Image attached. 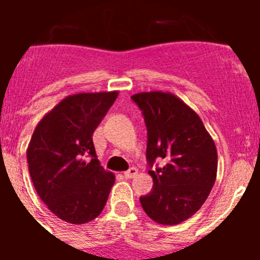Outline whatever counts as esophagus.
Segmentation results:
<instances>
[{
  "mask_svg": "<svg viewBox=\"0 0 260 260\" xmlns=\"http://www.w3.org/2000/svg\"><path fill=\"white\" fill-rule=\"evenodd\" d=\"M137 173H138L137 168H130L128 171H126L125 173H123V176H125L126 178H133V177L137 176Z\"/></svg>",
  "mask_w": 260,
  "mask_h": 260,
  "instance_id": "esophagus-1",
  "label": "esophagus"
}]
</instances>
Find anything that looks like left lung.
Here are the masks:
<instances>
[{"mask_svg":"<svg viewBox=\"0 0 260 260\" xmlns=\"http://www.w3.org/2000/svg\"><path fill=\"white\" fill-rule=\"evenodd\" d=\"M132 99L143 112L148 165L158 157L167 161L148 171L153 189L141 197L142 207L158 224H180L198 212L215 185V142L201 117L173 93L151 91Z\"/></svg>","mask_w":260,"mask_h":260,"instance_id":"8db88e82","label":"left lung"}]
</instances>
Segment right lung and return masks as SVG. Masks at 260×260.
Returning <instances> with one entry per match:
<instances>
[{
    "mask_svg": "<svg viewBox=\"0 0 260 260\" xmlns=\"http://www.w3.org/2000/svg\"><path fill=\"white\" fill-rule=\"evenodd\" d=\"M117 96L118 91L66 96L32 134L27 148L32 182L63 221L86 224L107 203L116 177L99 162L92 135Z\"/></svg>",
    "mask_w": 260,
    "mask_h": 260,
    "instance_id": "1",
    "label": "right lung"
}]
</instances>
